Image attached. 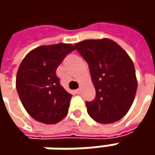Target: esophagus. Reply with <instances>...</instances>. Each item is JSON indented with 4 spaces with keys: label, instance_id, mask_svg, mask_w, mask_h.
<instances>
[{
    "label": "esophagus",
    "instance_id": "obj_1",
    "mask_svg": "<svg viewBox=\"0 0 155 155\" xmlns=\"http://www.w3.org/2000/svg\"><path fill=\"white\" fill-rule=\"evenodd\" d=\"M75 93H76V94H80V90H79V89L76 90V91H75Z\"/></svg>",
    "mask_w": 155,
    "mask_h": 155
}]
</instances>
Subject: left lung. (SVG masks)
I'll return each instance as SVG.
<instances>
[{
	"label": "left lung",
	"mask_w": 155,
	"mask_h": 155,
	"mask_svg": "<svg viewBox=\"0 0 155 155\" xmlns=\"http://www.w3.org/2000/svg\"><path fill=\"white\" fill-rule=\"evenodd\" d=\"M88 63L96 97L86 102L90 116L99 123H113L127 114L134 102L137 79L128 53L109 39H87L75 44Z\"/></svg>",
	"instance_id": "8db88e82"
}]
</instances>
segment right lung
I'll use <instances>...</instances> for the list:
<instances>
[{
  "mask_svg": "<svg viewBox=\"0 0 155 155\" xmlns=\"http://www.w3.org/2000/svg\"><path fill=\"white\" fill-rule=\"evenodd\" d=\"M74 50L71 44L41 45L21 63L16 90L25 110L36 121L55 124L67 115L72 95L60 85L56 70Z\"/></svg>",
  "mask_w": 155,
  "mask_h": 155,
  "instance_id": "add662e5",
  "label": "right lung"
}]
</instances>
